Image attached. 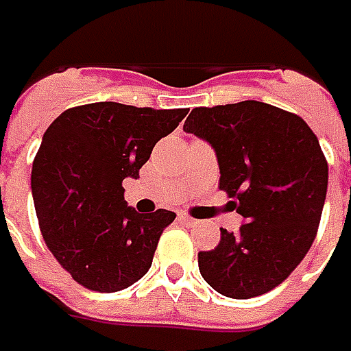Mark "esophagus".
Masks as SVG:
<instances>
[{"label": "esophagus", "instance_id": "34e87169", "mask_svg": "<svg viewBox=\"0 0 351 351\" xmlns=\"http://www.w3.org/2000/svg\"><path fill=\"white\" fill-rule=\"evenodd\" d=\"M180 221H182L183 224H187V226H193V224H197L195 219H191V217H187V215H180Z\"/></svg>", "mask_w": 351, "mask_h": 351}]
</instances>
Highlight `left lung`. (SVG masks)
<instances>
[{
	"label": "left lung",
	"instance_id": "1",
	"mask_svg": "<svg viewBox=\"0 0 351 351\" xmlns=\"http://www.w3.org/2000/svg\"><path fill=\"white\" fill-rule=\"evenodd\" d=\"M215 148L219 189L246 219L221 228L215 250L199 252V271L230 299L276 289L317 236L328 187V162L317 134L295 113L262 101L195 107L185 125Z\"/></svg>",
	"mask_w": 351,
	"mask_h": 351
}]
</instances>
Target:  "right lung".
Wrapping results in <instances>:
<instances>
[{
    "label": "right lung",
    "mask_w": 351,
    "mask_h": 351,
    "mask_svg": "<svg viewBox=\"0 0 351 351\" xmlns=\"http://www.w3.org/2000/svg\"><path fill=\"white\" fill-rule=\"evenodd\" d=\"M185 115L101 101L72 107L47 128L31 173L38 226L52 256L86 289H127L150 269L176 213L127 207L123 180L138 178L156 142Z\"/></svg>",
    "instance_id": "add662e5"
}]
</instances>
